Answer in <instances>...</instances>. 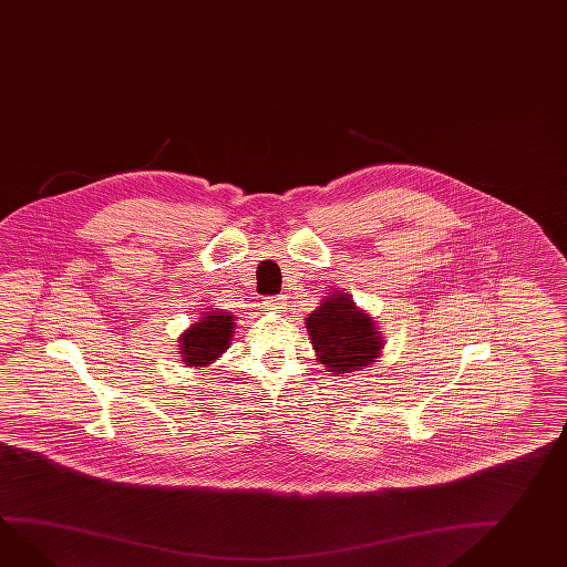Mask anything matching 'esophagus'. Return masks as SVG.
Returning a JSON list of instances; mask_svg holds the SVG:
<instances>
[{
    "mask_svg": "<svg viewBox=\"0 0 567 567\" xmlns=\"http://www.w3.org/2000/svg\"><path fill=\"white\" fill-rule=\"evenodd\" d=\"M285 305H287V297H285V295H278V297H268V301H266V309H275V311H280V309H285Z\"/></svg>",
    "mask_w": 567,
    "mask_h": 567,
    "instance_id": "34e87169",
    "label": "esophagus"
}]
</instances>
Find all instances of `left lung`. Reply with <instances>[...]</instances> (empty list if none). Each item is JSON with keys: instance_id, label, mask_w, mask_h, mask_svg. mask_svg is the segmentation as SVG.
<instances>
[{"instance_id": "obj_1", "label": "left lung", "mask_w": 567, "mask_h": 567, "mask_svg": "<svg viewBox=\"0 0 567 567\" xmlns=\"http://www.w3.org/2000/svg\"><path fill=\"white\" fill-rule=\"evenodd\" d=\"M318 360L338 377L373 364L381 357L383 336L373 319L350 301L348 292H333L305 319Z\"/></svg>"}]
</instances>
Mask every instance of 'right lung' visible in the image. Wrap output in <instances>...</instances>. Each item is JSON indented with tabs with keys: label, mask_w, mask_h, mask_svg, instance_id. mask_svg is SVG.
<instances>
[{
	"label": "right lung",
	"mask_w": 567,
	"mask_h": 567,
	"mask_svg": "<svg viewBox=\"0 0 567 567\" xmlns=\"http://www.w3.org/2000/svg\"><path fill=\"white\" fill-rule=\"evenodd\" d=\"M234 316L208 311L181 336L182 362L186 367H207L229 348L234 333Z\"/></svg>",
	"instance_id": "right-lung-1"
}]
</instances>
